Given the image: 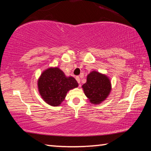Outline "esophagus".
I'll list each match as a JSON object with an SVG mask.
<instances>
[{
  "instance_id": "34e87169",
  "label": "esophagus",
  "mask_w": 151,
  "mask_h": 151,
  "mask_svg": "<svg viewBox=\"0 0 151 151\" xmlns=\"http://www.w3.org/2000/svg\"><path fill=\"white\" fill-rule=\"evenodd\" d=\"M76 80L77 81L78 83L79 84V86H81V85H80V83H81V78H80V77H79V76H76Z\"/></svg>"
}]
</instances>
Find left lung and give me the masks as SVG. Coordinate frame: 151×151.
<instances>
[{
    "label": "left lung",
    "instance_id": "obj_1",
    "mask_svg": "<svg viewBox=\"0 0 151 151\" xmlns=\"http://www.w3.org/2000/svg\"><path fill=\"white\" fill-rule=\"evenodd\" d=\"M84 93L91 103L99 104L108 97L111 91L109 78L97 71H92L87 75L86 83L82 86Z\"/></svg>",
    "mask_w": 151,
    "mask_h": 151
}]
</instances>
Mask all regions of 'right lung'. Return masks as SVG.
Here are the masks:
<instances>
[{
    "label": "right lung",
    "mask_w": 151,
    "mask_h": 151,
    "mask_svg": "<svg viewBox=\"0 0 151 151\" xmlns=\"http://www.w3.org/2000/svg\"><path fill=\"white\" fill-rule=\"evenodd\" d=\"M78 84L73 76H66L58 67H50L42 72L38 80V88L42 99L52 106H58L65 100L68 91Z\"/></svg>",
    "instance_id": "right-lung-1"
}]
</instances>
